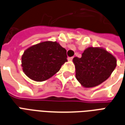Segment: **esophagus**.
I'll list each match as a JSON object with an SVG mask.
<instances>
[{"label":"esophagus","instance_id":"obj_1","mask_svg":"<svg viewBox=\"0 0 125 125\" xmlns=\"http://www.w3.org/2000/svg\"><path fill=\"white\" fill-rule=\"evenodd\" d=\"M73 60V57H68V61H72V60Z\"/></svg>","mask_w":125,"mask_h":125}]
</instances>
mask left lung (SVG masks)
<instances>
[{
	"label": "left lung",
	"mask_w": 125,
	"mask_h": 125,
	"mask_svg": "<svg viewBox=\"0 0 125 125\" xmlns=\"http://www.w3.org/2000/svg\"><path fill=\"white\" fill-rule=\"evenodd\" d=\"M76 78L84 88H92L106 80L116 66V59L102 47H89L80 58L73 57Z\"/></svg>",
	"instance_id": "left-lung-1"
}]
</instances>
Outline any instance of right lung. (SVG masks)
Instances as JSON below:
<instances>
[{"mask_svg": "<svg viewBox=\"0 0 125 125\" xmlns=\"http://www.w3.org/2000/svg\"><path fill=\"white\" fill-rule=\"evenodd\" d=\"M66 50L56 41H43L29 47L21 57L23 72L36 82L50 78L66 62Z\"/></svg>", "mask_w": 125, "mask_h": 125, "instance_id": "right-lung-1", "label": "right lung"}]
</instances>
